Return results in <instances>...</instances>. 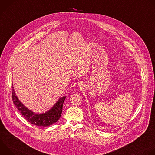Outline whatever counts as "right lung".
<instances>
[{
	"label": "right lung",
	"instance_id": "1",
	"mask_svg": "<svg viewBox=\"0 0 155 155\" xmlns=\"http://www.w3.org/2000/svg\"><path fill=\"white\" fill-rule=\"evenodd\" d=\"M12 88V96L15 105L23 117L31 124L38 126H48L57 122L60 118L62 111L63 103L65 99V97L60 98L48 112L45 114H35L24 106L19 101L15 94L13 86Z\"/></svg>",
	"mask_w": 155,
	"mask_h": 155
}]
</instances>
